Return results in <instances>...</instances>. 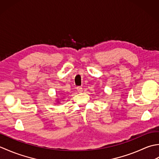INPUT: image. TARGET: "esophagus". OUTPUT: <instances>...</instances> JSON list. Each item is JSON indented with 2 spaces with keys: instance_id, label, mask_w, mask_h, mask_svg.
<instances>
[{
  "instance_id": "1",
  "label": "esophagus",
  "mask_w": 159,
  "mask_h": 159,
  "mask_svg": "<svg viewBox=\"0 0 159 159\" xmlns=\"http://www.w3.org/2000/svg\"><path fill=\"white\" fill-rule=\"evenodd\" d=\"M76 89H77V91H78V92H79V93H81V92H83V88H82L81 87H80V86L77 87H76Z\"/></svg>"
}]
</instances>
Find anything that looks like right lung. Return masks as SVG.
I'll return each instance as SVG.
<instances>
[{"instance_id": "add662e5", "label": "right lung", "mask_w": 159, "mask_h": 159, "mask_svg": "<svg viewBox=\"0 0 159 159\" xmlns=\"http://www.w3.org/2000/svg\"><path fill=\"white\" fill-rule=\"evenodd\" d=\"M59 102V101H58V102Z\"/></svg>"}]
</instances>
